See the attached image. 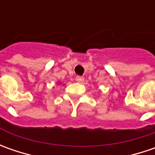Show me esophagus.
Masks as SVG:
<instances>
[{
  "instance_id": "34e87169",
  "label": "esophagus",
  "mask_w": 155,
  "mask_h": 155,
  "mask_svg": "<svg viewBox=\"0 0 155 155\" xmlns=\"http://www.w3.org/2000/svg\"><path fill=\"white\" fill-rule=\"evenodd\" d=\"M76 81L78 82V83H82V82L84 81V78L81 77V76H77V77H76Z\"/></svg>"
}]
</instances>
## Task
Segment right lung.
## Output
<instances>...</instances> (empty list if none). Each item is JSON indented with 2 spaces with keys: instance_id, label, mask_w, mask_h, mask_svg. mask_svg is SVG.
Segmentation results:
<instances>
[{
  "instance_id": "right-lung-1",
  "label": "right lung",
  "mask_w": 155,
  "mask_h": 155,
  "mask_svg": "<svg viewBox=\"0 0 155 155\" xmlns=\"http://www.w3.org/2000/svg\"><path fill=\"white\" fill-rule=\"evenodd\" d=\"M58 84H59V83H58Z\"/></svg>"
}]
</instances>
